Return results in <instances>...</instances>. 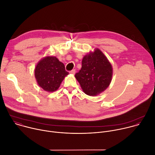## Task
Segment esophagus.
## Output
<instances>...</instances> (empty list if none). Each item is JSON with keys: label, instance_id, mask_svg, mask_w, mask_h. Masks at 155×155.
I'll return each instance as SVG.
<instances>
[{"label": "esophagus", "instance_id": "1", "mask_svg": "<svg viewBox=\"0 0 155 155\" xmlns=\"http://www.w3.org/2000/svg\"><path fill=\"white\" fill-rule=\"evenodd\" d=\"M70 73H71V74H73V75H74V74H75V69H73V70H72V71L70 72Z\"/></svg>", "mask_w": 155, "mask_h": 155}]
</instances>
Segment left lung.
<instances>
[{"instance_id":"1","label":"left lung","mask_w":155,"mask_h":155,"mask_svg":"<svg viewBox=\"0 0 155 155\" xmlns=\"http://www.w3.org/2000/svg\"><path fill=\"white\" fill-rule=\"evenodd\" d=\"M81 64L75 77L83 92L95 96L105 91L112 81L113 69L104 54L96 48L83 57Z\"/></svg>"}]
</instances>
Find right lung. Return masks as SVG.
Segmentation results:
<instances>
[{"instance_id":"right-lung-1","label":"right lung","mask_w":155,"mask_h":155,"mask_svg":"<svg viewBox=\"0 0 155 155\" xmlns=\"http://www.w3.org/2000/svg\"><path fill=\"white\" fill-rule=\"evenodd\" d=\"M69 72L64 64L54 56H46L41 59L35 68V77L41 88L48 92L56 91Z\"/></svg>"}]
</instances>
